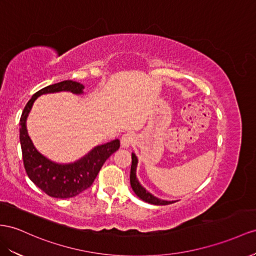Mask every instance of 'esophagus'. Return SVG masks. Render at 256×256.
<instances>
[{
	"label": "esophagus",
	"mask_w": 256,
	"mask_h": 256,
	"mask_svg": "<svg viewBox=\"0 0 256 256\" xmlns=\"http://www.w3.org/2000/svg\"><path fill=\"white\" fill-rule=\"evenodd\" d=\"M134 140H135V136L133 134H130V133L124 134L121 137V147L128 148L130 145H132Z\"/></svg>",
	"instance_id": "1"
}]
</instances>
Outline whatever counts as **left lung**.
Wrapping results in <instances>:
<instances>
[{
    "label": "left lung",
    "mask_w": 256,
    "mask_h": 256,
    "mask_svg": "<svg viewBox=\"0 0 256 256\" xmlns=\"http://www.w3.org/2000/svg\"><path fill=\"white\" fill-rule=\"evenodd\" d=\"M137 163H138V159H137L135 154L132 152V166H130V187H132L135 194L142 201L148 202V203H150V204H154V206H166V204H171V203L176 202V201H168V200L159 199V198H156V196H154L152 194L147 192L146 189L140 185V182L136 178Z\"/></svg>",
    "instance_id": "left-lung-1"
}]
</instances>
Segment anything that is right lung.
I'll list each match as a JSON object with an SVG mask.
<instances>
[{"mask_svg":"<svg viewBox=\"0 0 256 256\" xmlns=\"http://www.w3.org/2000/svg\"><path fill=\"white\" fill-rule=\"evenodd\" d=\"M84 85L76 81H62L40 90L26 104L20 118L19 140H20L22 160L28 178L36 186L53 198H72L88 189L102 164L120 147V140H114L98 145L81 159L71 163H57L50 160L34 147L27 130V119L38 97L44 94L70 92L82 95Z\"/></svg>","mask_w":256,"mask_h":256,"instance_id":"add662e5","label":"right lung"}]
</instances>
